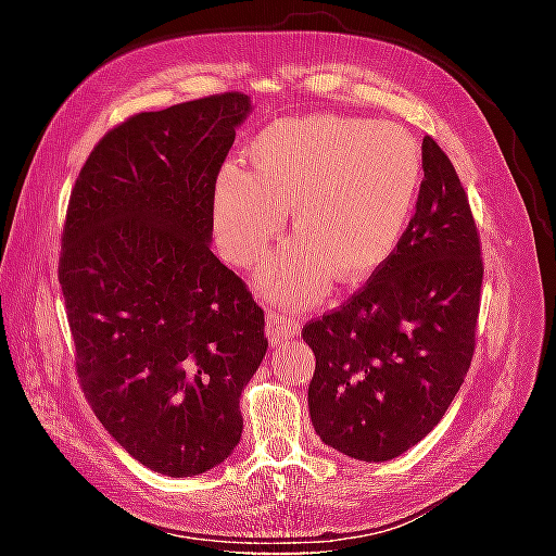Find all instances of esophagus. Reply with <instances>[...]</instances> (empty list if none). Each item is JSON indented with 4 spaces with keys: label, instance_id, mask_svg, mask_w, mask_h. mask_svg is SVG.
Returning <instances> with one entry per match:
<instances>
[{
    "label": "esophagus",
    "instance_id": "obj_1",
    "mask_svg": "<svg viewBox=\"0 0 556 556\" xmlns=\"http://www.w3.org/2000/svg\"><path fill=\"white\" fill-rule=\"evenodd\" d=\"M301 323L299 317L292 313H280V311H268L266 315V333L271 343H280L285 339H290V336L299 333Z\"/></svg>",
    "mask_w": 556,
    "mask_h": 556
}]
</instances>
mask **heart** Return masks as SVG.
<instances>
[{
	"mask_svg": "<svg viewBox=\"0 0 556 556\" xmlns=\"http://www.w3.org/2000/svg\"><path fill=\"white\" fill-rule=\"evenodd\" d=\"M250 172L229 164L215 182V231L227 257L264 255L292 206L296 241L260 271V285L308 304L343 282L374 276L410 227L425 166L396 125L343 115H304L264 127L245 150Z\"/></svg>",
	"mask_w": 556,
	"mask_h": 556,
	"instance_id": "1",
	"label": "heart"
}]
</instances>
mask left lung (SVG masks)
I'll use <instances>...</instances> for the list:
<instances>
[{"instance_id": "left-lung-1", "label": "left lung", "mask_w": 556, "mask_h": 556, "mask_svg": "<svg viewBox=\"0 0 556 556\" xmlns=\"http://www.w3.org/2000/svg\"><path fill=\"white\" fill-rule=\"evenodd\" d=\"M422 190L394 255L339 308L306 323L308 408L348 457H399L441 422L470 368L484 264L464 185L431 137Z\"/></svg>"}]
</instances>
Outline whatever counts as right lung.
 <instances>
[{"mask_svg":"<svg viewBox=\"0 0 556 556\" xmlns=\"http://www.w3.org/2000/svg\"><path fill=\"white\" fill-rule=\"evenodd\" d=\"M248 113V94L225 92L127 117L92 148L66 206L58 278L80 390L162 476L229 457L268 348L264 311L208 245L215 180Z\"/></svg>","mask_w":556,"mask_h":556,"instance_id":"add662e5","label":"right lung"}]
</instances>
